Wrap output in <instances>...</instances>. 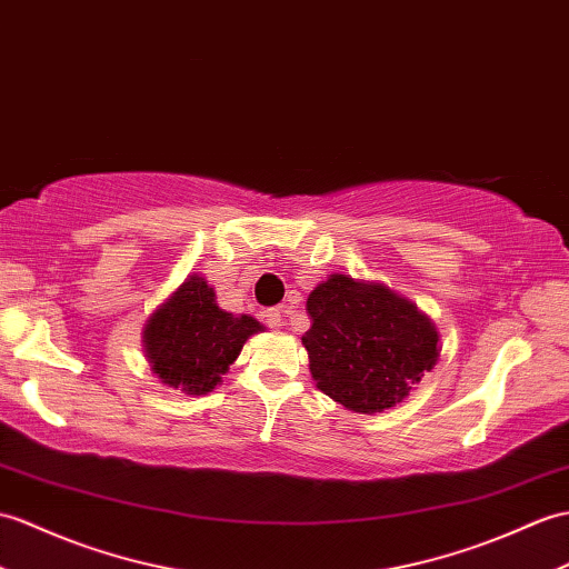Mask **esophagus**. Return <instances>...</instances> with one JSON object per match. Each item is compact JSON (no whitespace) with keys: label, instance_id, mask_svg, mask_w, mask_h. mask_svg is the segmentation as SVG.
<instances>
[{"label":"esophagus","instance_id":"34e87169","mask_svg":"<svg viewBox=\"0 0 569 569\" xmlns=\"http://www.w3.org/2000/svg\"><path fill=\"white\" fill-rule=\"evenodd\" d=\"M263 317H267V325H269L271 329H281V327H283V310H281V308L263 310Z\"/></svg>","mask_w":569,"mask_h":569}]
</instances>
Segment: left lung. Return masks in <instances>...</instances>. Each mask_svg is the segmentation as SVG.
Returning a JSON list of instances; mask_svg holds the SVG:
<instances>
[{
	"label": "left lung",
	"mask_w": 569,
	"mask_h": 569,
	"mask_svg": "<svg viewBox=\"0 0 569 569\" xmlns=\"http://www.w3.org/2000/svg\"><path fill=\"white\" fill-rule=\"evenodd\" d=\"M308 312L302 347L315 386L351 412L400 405L441 356L431 317L386 283L332 273L310 290Z\"/></svg>",
	"instance_id": "obj_1"
}]
</instances>
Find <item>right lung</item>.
Listing matches in <instances>:
<instances>
[{
  "label": "right lung",
  "instance_id": "1",
  "mask_svg": "<svg viewBox=\"0 0 569 569\" xmlns=\"http://www.w3.org/2000/svg\"><path fill=\"white\" fill-rule=\"evenodd\" d=\"M259 332L261 322L224 312L203 276L191 273L144 320L142 351L162 386L208 395L222 386L247 339Z\"/></svg>",
  "mask_w": 569,
  "mask_h": 569
}]
</instances>
